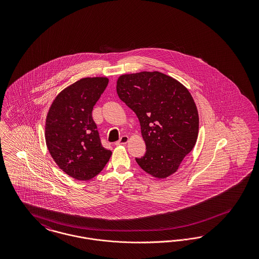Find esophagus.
Here are the masks:
<instances>
[{"instance_id":"esophagus-1","label":"esophagus","mask_w":259,"mask_h":259,"mask_svg":"<svg viewBox=\"0 0 259 259\" xmlns=\"http://www.w3.org/2000/svg\"><path fill=\"white\" fill-rule=\"evenodd\" d=\"M128 142H129V137H128V136H122V137L120 138V140H119V141H117V142L115 143V146L126 145Z\"/></svg>"}]
</instances>
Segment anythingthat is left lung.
Returning a JSON list of instances; mask_svg holds the SVG:
<instances>
[{"mask_svg": "<svg viewBox=\"0 0 259 259\" xmlns=\"http://www.w3.org/2000/svg\"><path fill=\"white\" fill-rule=\"evenodd\" d=\"M116 92L141 124L147 151L136 158L139 166L156 179L177 172L199 131L197 107L188 89L155 71L120 75Z\"/></svg>", "mask_w": 259, "mask_h": 259, "instance_id": "obj_1", "label": "left lung"}]
</instances>
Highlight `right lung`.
<instances>
[{
    "mask_svg": "<svg viewBox=\"0 0 259 259\" xmlns=\"http://www.w3.org/2000/svg\"><path fill=\"white\" fill-rule=\"evenodd\" d=\"M109 83L108 77H84L53 100L46 119V143L63 172L88 181L101 172L111 155L102 147L92 110Z\"/></svg>",
    "mask_w": 259,
    "mask_h": 259,
    "instance_id": "right-lung-1",
    "label": "right lung"
}]
</instances>
